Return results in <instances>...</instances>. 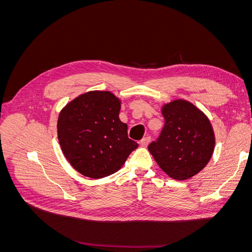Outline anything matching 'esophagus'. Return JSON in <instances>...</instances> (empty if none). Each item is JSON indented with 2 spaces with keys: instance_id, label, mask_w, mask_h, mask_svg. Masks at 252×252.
I'll return each instance as SVG.
<instances>
[{
  "instance_id": "obj_1",
  "label": "esophagus",
  "mask_w": 252,
  "mask_h": 252,
  "mask_svg": "<svg viewBox=\"0 0 252 252\" xmlns=\"http://www.w3.org/2000/svg\"><path fill=\"white\" fill-rule=\"evenodd\" d=\"M149 142H150V138H149V136H147V138H144V139L140 142V145H141L142 147H147Z\"/></svg>"
}]
</instances>
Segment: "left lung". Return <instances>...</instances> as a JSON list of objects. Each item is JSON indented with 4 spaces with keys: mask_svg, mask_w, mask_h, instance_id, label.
Here are the masks:
<instances>
[{
    "mask_svg": "<svg viewBox=\"0 0 252 252\" xmlns=\"http://www.w3.org/2000/svg\"><path fill=\"white\" fill-rule=\"evenodd\" d=\"M165 125L148 150L158 165L173 180L194 177L208 164L216 146V135L207 116L186 100L162 106Z\"/></svg>",
    "mask_w": 252,
    "mask_h": 252,
    "instance_id": "left-lung-1",
    "label": "left lung"
}]
</instances>
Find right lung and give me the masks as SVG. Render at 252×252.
<instances>
[{
    "instance_id": "right-lung-1",
    "label": "right lung",
    "mask_w": 252,
    "mask_h": 252,
    "mask_svg": "<svg viewBox=\"0 0 252 252\" xmlns=\"http://www.w3.org/2000/svg\"><path fill=\"white\" fill-rule=\"evenodd\" d=\"M122 101L110 91L93 90L66 104L58 119V139L73 168L90 179L119 171L139 145L119 118Z\"/></svg>"
}]
</instances>
